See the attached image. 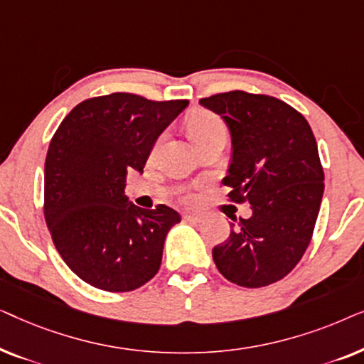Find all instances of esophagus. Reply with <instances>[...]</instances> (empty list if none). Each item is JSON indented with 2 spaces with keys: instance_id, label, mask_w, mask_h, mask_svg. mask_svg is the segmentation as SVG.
<instances>
[{
  "instance_id": "obj_1",
  "label": "esophagus",
  "mask_w": 364,
  "mask_h": 364,
  "mask_svg": "<svg viewBox=\"0 0 364 364\" xmlns=\"http://www.w3.org/2000/svg\"><path fill=\"white\" fill-rule=\"evenodd\" d=\"M202 215H198V213H183V220L186 222H192V223H200L202 222Z\"/></svg>"
}]
</instances>
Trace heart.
Wrapping results in <instances>:
<instances>
[{
    "instance_id": "heart-1",
    "label": "heart",
    "mask_w": 364,
    "mask_h": 364,
    "mask_svg": "<svg viewBox=\"0 0 364 364\" xmlns=\"http://www.w3.org/2000/svg\"><path fill=\"white\" fill-rule=\"evenodd\" d=\"M188 132H191V136L193 141L197 144H200L202 141H205L213 134L217 132H225V124L218 116L212 112H207V111H200V112H196L193 116L188 119Z\"/></svg>"
}]
</instances>
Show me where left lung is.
I'll return each mask as SVG.
<instances>
[{
  "label": "left lung",
  "mask_w": 364,
  "mask_h": 364,
  "mask_svg": "<svg viewBox=\"0 0 364 364\" xmlns=\"http://www.w3.org/2000/svg\"><path fill=\"white\" fill-rule=\"evenodd\" d=\"M200 104L230 127L228 200L252 207L213 247V262L235 285H272L296 267L315 230L325 191L315 136L296 109L267 94L220 92Z\"/></svg>",
  "instance_id": "left-lung-1"
}]
</instances>
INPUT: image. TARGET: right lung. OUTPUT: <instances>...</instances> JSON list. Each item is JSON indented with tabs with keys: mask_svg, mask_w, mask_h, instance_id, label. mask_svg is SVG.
<instances>
[{
	"mask_svg": "<svg viewBox=\"0 0 364 364\" xmlns=\"http://www.w3.org/2000/svg\"><path fill=\"white\" fill-rule=\"evenodd\" d=\"M188 106L112 92L79 102L49 142L44 218L66 265L104 291H132L159 272L164 240L181 222L173 208H141L124 196L154 142Z\"/></svg>",
	"mask_w": 364,
	"mask_h": 364,
	"instance_id": "obj_1",
	"label": "right lung"
}]
</instances>
